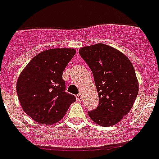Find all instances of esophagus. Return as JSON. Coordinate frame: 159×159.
<instances>
[{
  "label": "esophagus",
  "mask_w": 159,
  "mask_h": 159,
  "mask_svg": "<svg viewBox=\"0 0 159 159\" xmlns=\"http://www.w3.org/2000/svg\"><path fill=\"white\" fill-rule=\"evenodd\" d=\"M76 99H77V101H82V95L79 94V95H76Z\"/></svg>",
  "instance_id": "esophagus-1"
}]
</instances>
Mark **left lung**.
<instances>
[{"label":"left lung","mask_w":159,"mask_h":159,"mask_svg":"<svg viewBox=\"0 0 159 159\" xmlns=\"http://www.w3.org/2000/svg\"><path fill=\"white\" fill-rule=\"evenodd\" d=\"M80 54L91 70L100 98L89 117L101 126L120 121L131 111L138 93V82L129 58L103 43L81 48Z\"/></svg>","instance_id":"left-lung-1"}]
</instances>
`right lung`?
Wrapping results in <instances>:
<instances>
[{"label":"right lung","mask_w":159,"mask_h":159,"mask_svg":"<svg viewBox=\"0 0 159 159\" xmlns=\"http://www.w3.org/2000/svg\"><path fill=\"white\" fill-rule=\"evenodd\" d=\"M74 48H52L36 55L19 75L16 93L22 109L36 122L56 123L64 117L75 95L65 92L63 72Z\"/></svg>","instance_id":"right-lung-1"}]
</instances>
